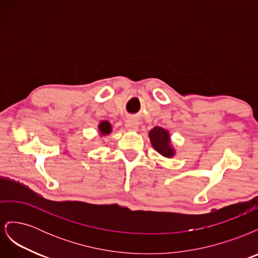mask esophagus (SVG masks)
Returning a JSON list of instances; mask_svg holds the SVG:
<instances>
[{
	"mask_svg": "<svg viewBox=\"0 0 258 258\" xmlns=\"http://www.w3.org/2000/svg\"><path fill=\"white\" fill-rule=\"evenodd\" d=\"M124 126L129 131H137L139 128V122L136 119H128L124 123Z\"/></svg>",
	"mask_w": 258,
	"mask_h": 258,
	"instance_id": "34e87169",
	"label": "esophagus"
}]
</instances>
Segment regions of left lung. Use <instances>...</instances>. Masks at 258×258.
<instances>
[{"label": "left lung", "mask_w": 258, "mask_h": 258, "mask_svg": "<svg viewBox=\"0 0 258 258\" xmlns=\"http://www.w3.org/2000/svg\"><path fill=\"white\" fill-rule=\"evenodd\" d=\"M150 139L153 147L165 157H172L174 150L170 145L169 132L161 127H155L150 131Z\"/></svg>", "instance_id": "1"}]
</instances>
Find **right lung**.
<instances>
[{
    "label": "right lung",
    "instance_id": "add662e5",
    "mask_svg": "<svg viewBox=\"0 0 258 258\" xmlns=\"http://www.w3.org/2000/svg\"><path fill=\"white\" fill-rule=\"evenodd\" d=\"M99 130L101 134H102L103 136L105 135H108L112 130V127H111V123L107 122V121H102L100 124H99Z\"/></svg>",
    "mask_w": 258,
    "mask_h": 258
}]
</instances>
